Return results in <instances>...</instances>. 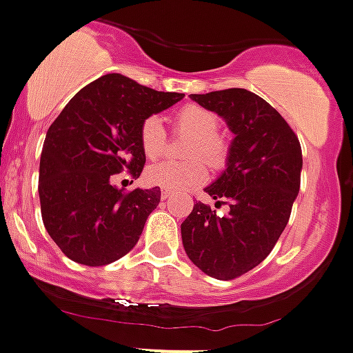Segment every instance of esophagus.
<instances>
[{"label": "esophagus", "mask_w": 353, "mask_h": 353, "mask_svg": "<svg viewBox=\"0 0 353 353\" xmlns=\"http://www.w3.org/2000/svg\"><path fill=\"white\" fill-rule=\"evenodd\" d=\"M172 195H173L172 192H168V190H163L161 192V199H163V201H168V199L172 197Z\"/></svg>", "instance_id": "esophagus-1"}]
</instances>
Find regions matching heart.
Here are the masks:
<instances>
[{"label":"heart","instance_id":"b5f03b06","mask_svg":"<svg viewBox=\"0 0 353 353\" xmlns=\"http://www.w3.org/2000/svg\"><path fill=\"white\" fill-rule=\"evenodd\" d=\"M219 118L208 108L199 104H185L175 114V130L190 135L185 156L202 158L211 168H221L228 159V142L218 134ZM141 148L145 158L158 159L166 149V130L161 118L151 114L141 125ZM208 178V170L201 159H190L185 163L163 161L152 165L145 172V180L165 190H187L197 187Z\"/></svg>","mask_w":353,"mask_h":353}]
</instances>
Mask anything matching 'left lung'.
I'll return each mask as SVG.
<instances>
[{"instance_id":"1","label":"left lung","mask_w":353,"mask_h":353,"mask_svg":"<svg viewBox=\"0 0 353 353\" xmlns=\"http://www.w3.org/2000/svg\"><path fill=\"white\" fill-rule=\"evenodd\" d=\"M235 134L226 170L204 190L228 212L195 201L181 223L188 259L205 274L233 280L263 263L290 219L300 188L302 149L285 118L257 94L225 89L190 94Z\"/></svg>"}]
</instances>
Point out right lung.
I'll return each instance as SVG.
<instances>
[{"label":"right lung","mask_w":353,"mask_h":353,"mask_svg":"<svg viewBox=\"0 0 353 353\" xmlns=\"http://www.w3.org/2000/svg\"><path fill=\"white\" fill-rule=\"evenodd\" d=\"M181 97L108 73L80 89L51 123L39 165L41 214L68 259L106 266L139 242L161 190L125 194L111 176L121 172L141 176L142 121Z\"/></svg>","instance_id":"right-lung-1"}]
</instances>
